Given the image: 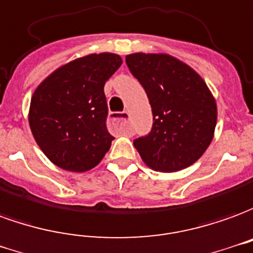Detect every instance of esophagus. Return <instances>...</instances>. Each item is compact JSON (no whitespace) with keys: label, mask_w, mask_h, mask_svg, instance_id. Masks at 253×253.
Wrapping results in <instances>:
<instances>
[{"label":"esophagus","mask_w":253,"mask_h":253,"mask_svg":"<svg viewBox=\"0 0 253 253\" xmlns=\"http://www.w3.org/2000/svg\"><path fill=\"white\" fill-rule=\"evenodd\" d=\"M110 126L114 130H120V132H129V113L123 112L113 114V117H110Z\"/></svg>","instance_id":"34e87169"}]
</instances>
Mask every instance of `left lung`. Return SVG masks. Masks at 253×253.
Here are the masks:
<instances>
[{"label": "left lung", "mask_w": 253, "mask_h": 253, "mask_svg": "<svg viewBox=\"0 0 253 253\" xmlns=\"http://www.w3.org/2000/svg\"><path fill=\"white\" fill-rule=\"evenodd\" d=\"M125 62L151 105V130L133 140L144 164L165 173L195 164L210 146L216 125V103L207 84L171 55L135 53Z\"/></svg>", "instance_id": "left-lung-1"}]
</instances>
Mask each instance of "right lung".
<instances>
[{
	"label": "right lung",
	"instance_id": "right-lung-1",
	"mask_svg": "<svg viewBox=\"0 0 253 253\" xmlns=\"http://www.w3.org/2000/svg\"><path fill=\"white\" fill-rule=\"evenodd\" d=\"M123 64L112 53L89 54L61 66L31 98L30 126L38 146L58 168L87 171L114 139L106 128L105 83Z\"/></svg>",
	"mask_w": 253,
	"mask_h": 253
}]
</instances>
